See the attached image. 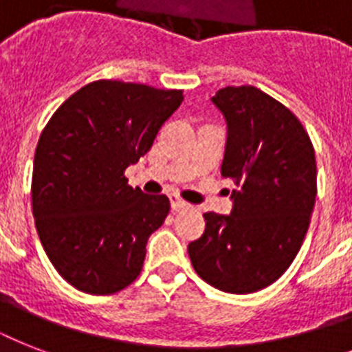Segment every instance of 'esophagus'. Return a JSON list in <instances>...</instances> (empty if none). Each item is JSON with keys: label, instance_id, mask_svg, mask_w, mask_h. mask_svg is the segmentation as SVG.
Listing matches in <instances>:
<instances>
[{"label": "esophagus", "instance_id": "esophagus-1", "mask_svg": "<svg viewBox=\"0 0 352 352\" xmlns=\"http://www.w3.org/2000/svg\"><path fill=\"white\" fill-rule=\"evenodd\" d=\"M170 201H171V210H173V212H181V210L190 208V204H188L184 199L179 197V195H175V193L170 195Z\"/></svg>", "mask_w": 352, "mask_h": 352}]
</instances>
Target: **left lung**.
<instances>
[{"label": "left lung", "instance_id": "left-lung-1", "mask_svg": "<svg viewBox=\"0 0 352 352\" xmlns=\"http://www.w3.org/2000/svg\"><path fill=\"white\" fill-rule=\"evenodd\" d=\"M212 102L228 126L221 175L235 184L234 208L204 214L188 254L208 285L250 294L278 281L300 252L316 203V157L298 117L261 89L230 85Z\"/></svg>", "mask_w": 352, "mask_h": 352}]
</instances>
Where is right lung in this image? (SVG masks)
<instances>
[{
    "label": "right lung",
    "instance_id": "add662e5",
    "mask_svg": "<svg viewBox=\"0 0 352 352\" xmlns=\"http://www.w3.org/2000/svg\"><path fill=\"white\" fill-rule=\"evenodd\" d=\"M182 100L181 89L96 80L69 96L43 127L32 215L43 250L74 289L115 294L138 278L170 199L131 188L124 171L148 153Z\"/></svg>",
    "mask_w": 352,
    "mask_h": 352
}]
</instances>
